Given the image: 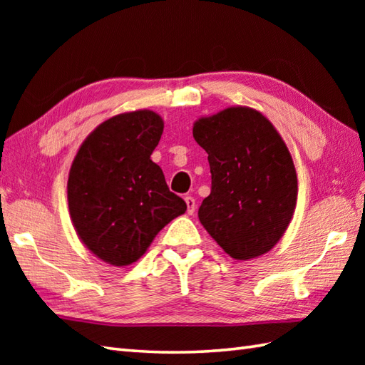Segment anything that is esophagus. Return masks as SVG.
<instances>
[{
	"instance_id": "1",
	"label": "esophagus",
	"mask_w": 365,
	"mask_h": 365,
	"mask_svg": "<svg viewBox=\"0 0 365 365\" xmlns=\"http://www.w3.org/2000/svg\"><path fill=\"white\" fill-rule=\"evenodd\" d=\"M185 202H187V208H188V213L190 215H192V213L196 212V200H195V197L187 196V197H185Z\"/></svg>"
}]
</instances>
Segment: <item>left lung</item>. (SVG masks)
<instances>
[{
	"label": "left lung",
	"mask_w": 365,
	"mask_h": 365,
	"mask_svg": "<svg viewBox=\"0 0 365 365\" xmlns=\"http://www.w3.org/2000/svg\"><path fill=\"white\" fill-rule=\"evenodd\" d=\"M192 136L208 153L212 173L200 224L235 260L273 250L298 196L297 169L273 123L252 108L230 106L197 119Z\"/></svg>",
	"instance_id": "obj_1"
}]
</instances>
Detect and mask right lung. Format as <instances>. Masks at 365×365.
<instances>
[{
  "instance_id": "add662e5",
  "label": "right lung",
  "mask_w": 365,
  "mask_h": 365,
  "mask_svg": "<svg viewBox=\"0 0 365 365\" xmlns=\"http://www.w3.org/2000/svg\"><path fill=\"white\" fill-rule=\"evenodd\" d=\"M165 128L150 110L122 113L84 139L68 173L67 200L76 235L110 265L141 259L158 232L187 212L150 160Z\"/></svg>"
}]
</instances>
